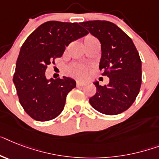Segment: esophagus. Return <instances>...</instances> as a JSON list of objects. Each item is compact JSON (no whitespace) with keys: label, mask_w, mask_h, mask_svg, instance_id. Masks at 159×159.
Wrapping results in <instances>:
<instances>
[{"label":"esophagus","mask_w":159,"mask_h":159,"mask_svg":"<svg viewBox=\"0 0 159 159\" xmlns=\"http://www.w3.org/2000/svg\"><path fill=\"white\" fill-rule=\"evenodd\" d=\"M84 85H85V83L80 82V81H77L76 82L77 87H82V86H84Z\"/></svg>","instance_id":"obj_1"}]
</instances>
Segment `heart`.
Returning <instances> with one entry per match:
<instances>
[{"mask_svg":"<svg viewBox=\"0 0 159 159\" xmlns=\"http://www.w3.org/2000/svg\"><path fill=\"white\" fill-rule=\"evenodd\" d=\"M69 73L77 78H84L87 75V67L83 65H74L69 69Z\"/></svg>","mask_w":159,"mask_h":159,"instance_id":"1","label":"heart"}]
</instances>
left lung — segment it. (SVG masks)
<instances>
[{"instance_id":"obj_1","label":"left lung","mask_w":159,"mask_h":159,"mask_svg":"<svg viewBox=\"0 0 159 159\" xmlns=\"http://www.w3.org/2000/svg\"><path fill=\"white\" fill-rule=\"evenodd\" d=\"M101 43L99 68L110 78L107 85L98 81L89 102L95 110L115 115L128 110L135 102L141 85V61L132 39L117 25L109 21L93 20L81 23Z\"/></svg>"}]
</instances>
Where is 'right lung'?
<instances>
[{
  "label": "right lung",
  "mask_w": 159,
  "mask_h": 159,
  "mask_svg": "<svg viewBox=\"0 0 159 159\" xmlns=\"http://www.w3.org/2000/svg\"><path fill=\"white\" fill-rule=\"evenodd\" d=\"M89 33L77 23L48 21L38 27L21 47L13 81L21 106L32 119L48 121L63 111L68 93L76 82L63 76L49 80L48 65L62 56L70 42Z\"/></svg>",
  "instance_id": "obj_1"
}]
</instances>
